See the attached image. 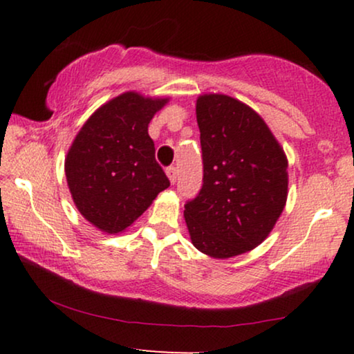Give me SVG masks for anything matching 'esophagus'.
I'll use <instances>...</instances> for the list:
<instances>
[{
  "label": "esophagus",
  "instance_id": "esophagus-1",
  "mask_svg": "<svg viewBox=\"0 0 354 354\" xmlns=\"http://www.w3.org/2000/svg\"><path fill=\"white\" fill-rule=\"evenodd\" d=\"M166 174H167V177H169V180H171V183H176V180H177V169L174 167V166L167 167L166 169Z\"/></svg>",
  "mask_w": 354,
  "mask_h": 354
}]
</instances>
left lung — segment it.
<instances>
[{"mask_svg": "<svg viewBox=\"0 0 354 354\" xmlns=\"http://www.w3.org/2000/svg\"><path fill=\"white\" fill-rule=\"evenodd\" d=\"M203 187L187 201L192 243L212 258L253 250L274 229L288 190V162L263 118L227 95L196 100Z\"/></svg>", "mask_w": 354, "mask_h": 354, "instance_id": "obj_1", "label": "left lung"}]
</instances>
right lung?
<instances>
[{
	"label": "right lung",
	"mask_w": 354,
	"mask_h": 354,
	"mask_svg": "<svg viewBox=\"0 0 354 354\" xmlns=\"http://www.w3.org/2000/svg\"><path fill=\"white\" fill-rule=\"evenodd\" d=\"M169 98L127 91L96 109L67 153V185L77 209L96 229L119 234L171 185L154 158L148 124Z\"/></svg>",
	"instance_id": "1"
}]
</instances>
